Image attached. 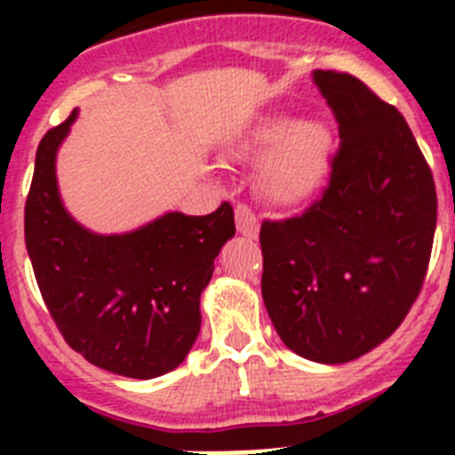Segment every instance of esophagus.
I'll return each mask as SVG.
<instances>
[{
    "label": "esophagus",
    "mask_w": 455,
    "mask_h": 455,
    "mask_svg": "<svg viewBox=\"0 0 455 455\" xmlns=\"http://www.w3.org/2000/svg\"><path fill=\"white\" fill-rule=\"evenodd\" d=\"M235 220H236V232L243 236H257L259 232V223H257V216L252 214V209L248 204H236L235 207Z\"/></svg>",
    "instance_id": "esophagus-1"
}]
</instances>
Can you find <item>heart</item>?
Returning a JSON list of instances; mask_svg holds the SVG:
<instances>
[{"label": "heart", "instance_id": "heart-1", "mask_svg": "<svg viewBox=\"0 0 455 455\" xmlns=\"http://www.w3.org/2000/svg\"><path fill=\"white\" fill-rule=\"evenodd\" d=\"M262 156L259 188L264 196L283 207H299L315 196L328 172L331 132L319 120L268 118L235 148L241 162H257Z\"/></svg>", "mask_w": 455, "mask_h": 455}]
</instances>
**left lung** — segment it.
Segmentation results:
<instances>
[{
  "label": "left lung",
  "instance_id": "obj_1",
  "mask_svg": "<svg viewBox=\"0 0 455 455\" xmlns=\"http://www.w3.org/2000/svg\"><path fill=\"white\" fill-rule=\"evenodd\" d=\"M339 123L331 182L305 214L264 220L262 296L284 347L321 364L383 344L417 300L437 198L403 116L347 72L315 70Z\"/></svg>",
  "mask_w": 455,
  "mask_h": 455
}]
</instances>
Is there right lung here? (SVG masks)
<instances>
[{
  "label": "right lung",
  "instance_id": "1",
  "mask_svg": "<svg viewBox=\"0 0 455 455\" xmlns=\"http://www.w3.org/2000/svg\"><path fill=\"white\" fill-rule=\"evenodd\" d=\"M77 108L36 152L24 241L43 300L63 339L88 363L127 378L164 376L184 363L200 332V293L235 212H168L139 230L98 235L68 214L56 184V152Z\"/></svg>",
  "mask_w": 455,
  "mask_h": 455
}]
</instances>
